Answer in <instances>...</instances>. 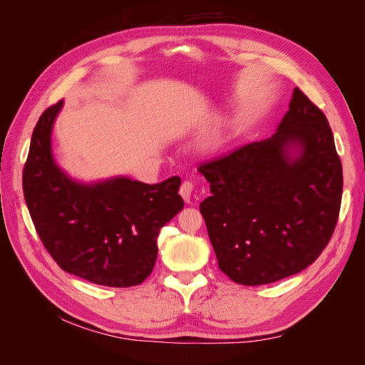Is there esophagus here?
<instances>
[{
    "instance_id": "obj_1",
    "label": "esophagus",
    "mask_w": 365,
    "mask_h": 365,
    "mask_svg": "<svg viewBox=\"0 0 365 365\" xmlns=\"http://www.w3.org/2000/svg\"><path fill=\"white\" fill-rule=\"evenodd\" d=\"M192 193H193V182L192 181H184L180 187V195L185 202L192 201Z\"/></svg>"
}]
</instances>
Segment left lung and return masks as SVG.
<instances>
[{
  "label": "left lung",
  "instance_id": "obj_1",
  "mask_svg": "<svg viewBox=\"0 0 365 365\" xmlns=\"http://www.w3.org/2000/svg\"><path fill=\"white\" fill-rule=\"evenodd\" d=\"M200 210L219 268L247 286L303 271L334 235L342 168L329 121L295 88L272 137L200 165Z\"/></svg>",
  "mask_w": 365,
  "mask_h": 365
}]
</instances>
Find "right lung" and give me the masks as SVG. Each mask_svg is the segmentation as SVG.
I'll return each mask as SVG.
<instances>
[{
    "instance_id": "right-lung-1",
    "label": "right lung",
    "mask_w": 365,
    "mask_h": 365,
    "mask_svg": "<svg viewBox=\"0 0 365 365\" xmlns=\"http://www.w3.org/2000/svg\"><path fill=\"white\" fill-rule=\"evenodd\" d=\"M62 106L63 101L46 109L31 134L23 189L33 224L63 271L111 288L140 284L157 262L161 227L184 207L181 178L153 185L128 176L73 180L51 149Z\"/></svg>"
}]
</instances>
